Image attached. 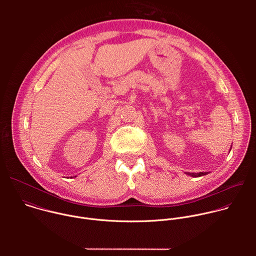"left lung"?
Listing matches in <instances>:
<instances>
[{"instance_id":"left-lung-1","label":"left lung","mask_w":256,"mask_h":256,"mask_svg":"<svg viewBox=\"0 0 256 256\" xmlns=\"http://www.w3.org/2000/svg\"><path fill=\"white\" fill-rule=\"evenodd\" d=\"M231 151V149H230ZM186 175H190L192 177H200V176H204V175H206L208 174V172H198V173H190V172H186Z\"/></svg>"}]
</instances>
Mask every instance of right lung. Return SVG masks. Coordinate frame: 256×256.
<instances>
[{"mask_svg":"<svg viewBox=\"0 0 256 256\" xmlns=\"http://www.w3.org/2000/svg\"><path fill=\"white\" fill-rule=\"evenodd\" d=\"M75 177H76V176H75Z\"/></svg>","mask_w":256,"mask_h":256,"instance_id":"1","label":"right lung"}]
</instances>
